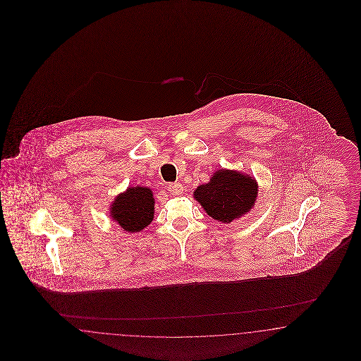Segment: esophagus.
Segmentation results:
<instances>
[{"label": "esophagus", "instance_id": "1", "mask_svg": "<svg viewBox=\"0 0 361 361\" xmlns=\"http://www.w3.org/2000/svg\"><path fill=\"white\" fill-rule=\"evenodd\" d=\"M166 188H168V192H169L171 195H173V196L181 195L183 190H184V188H183V185H181L180 183H171V184H168Z\"/></svg>", "mask_w": 361, "mask_h": 361}]
</instances>
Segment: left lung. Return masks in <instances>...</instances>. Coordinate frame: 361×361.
I'll return each mask as SVG.
<instances>
[{
  "instance_id": "1",
  "label": "left lung",
  "mask_w": 361,
  "mask_h": 361,
  "mask_svg": "<svg viewBox=\"0 0 361 361\" xmlns=\"http://www.w3.org/2000/svg\"><path fill=\"white\" fill-rule=\"evenodd\" d=\"M258 196V184L249 175L230 169H219L210 181L197 186L195 200L213 219L230 224L254 207Z\"/></svg>"
}]
</instances>
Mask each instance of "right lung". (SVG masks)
<instances>
[{"mask_svg": "<svg viewBox=\"0 0 361 361\" xmlns=\"http://www.w3.org/2000/svg\"><path fill=\"white\" fill-rule=\"evenodd\" d=\"M154 198L152 190L145 186H131L115 197L109 208V216L121 229L139 233L152 222Z\"/></svg>", "mask_w": 361, "mask_h": 361, "instance_id": "right-lung-1", "label": "right lung"}]
</instances>
